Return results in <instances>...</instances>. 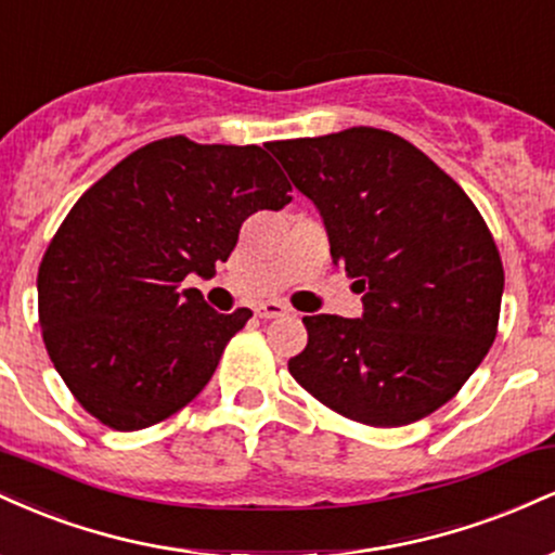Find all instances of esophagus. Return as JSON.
Here are the masks:
<instances>
[{"label": "esophagus", "instance_id": "34e87169", "mask_svg": "<svg viewBox=\"0 0 555 555\" xmlns=\"http://www.w3.org/2000/svg\"><path fill=\"white\" fill-rule=\"evenodd\" d=\"M256 313H258V318H282L289 313V308L282 302H263V305H258Z\"/></svg>", "mask_w": 555, "mask_h": 555}]
</instances>
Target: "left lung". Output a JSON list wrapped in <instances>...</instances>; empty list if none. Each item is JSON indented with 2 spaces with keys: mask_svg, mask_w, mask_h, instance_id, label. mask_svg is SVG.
<instances>
[{
  "mask_svg": "<svg viewBox=\"0 0 555 555\" xmlns=\"http://www.w3.org/2000/svg\"><path fill=\"white\" fill-rule=\"evenodd\" d=\"M269 151L313 201L331 260L362 295L360 318H302L308 347L289 373L375 428L436 412L499 328L503 266L475 203L423 151L375 127L276 140Z\"/></svg>",
  "mask_w": 555,
  "mask_h": 555,
  "instance_id": "obj_1",
  "label": "left lung"
}]
</instances>
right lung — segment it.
I'll use <instances>...</instances> for the list:
<instances>
[{
	"label": "right lung",
	"mask_w": 555,
	"mask_h": 555,
	"mask_svg": "<svg viewBox=\"0 0 555 555\" xmlns=\"http://www.w3.org/2000/svg\"><path fill=\"white\" fill-rule=\"evenodd\" d=\"M292 184L260 145L154 140L86 190L38 269V321L56 373L114 430L162 423L211 380L253 313H216L211 279L240 227L282 211Z\"/></svg>",
	"instance_id": "right-lung-1"
}]
</instances>
